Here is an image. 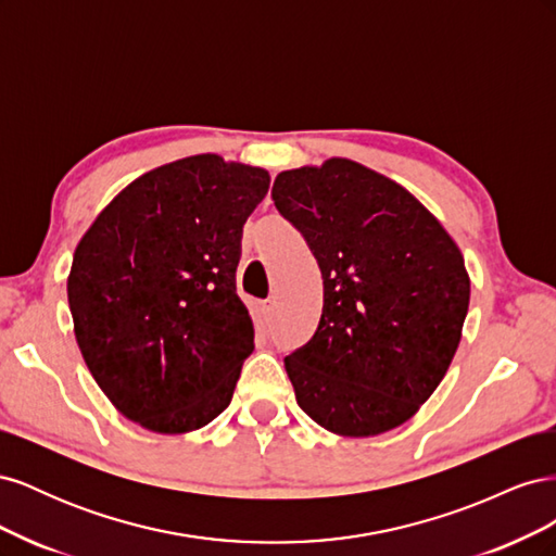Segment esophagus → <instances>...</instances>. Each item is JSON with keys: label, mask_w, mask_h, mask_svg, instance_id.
<instances>
[{"label": "esophagus", "mask_w": 556, "mask_h": 556, "mask_svg": "<svg viewBox=\"0 0 556 556\" xmlns=\"http://www.w3.org/2000/svg\"><path fill=\"white\" fill-rule=\"evenodd\" d=\"M255 306H257V311H260V315H262L264 319L271 317V313H274V304H271V299H266V301H255Z\"/></svg>", "instance_id": "obj_1"}]
</instances>
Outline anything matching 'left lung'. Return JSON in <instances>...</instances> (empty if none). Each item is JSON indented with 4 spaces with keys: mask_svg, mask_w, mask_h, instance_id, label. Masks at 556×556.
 <instances>
[{
    "mask_svg": "<svg viewBox=\"0 0 556 556\" xmlns=\"http://www.w3.org/2000/svg\"><path fill=\"white\" fill-rule=\"evenodd\" d=\"M271 197L325 280L317 331L285 357L301 410L348 439L408 422L462 341L459 245L403 185L345 157L280 172Z\"/></svg>",
    "mask_w": 556,
    "mask_h": 556,
    "instance_id": "1",
    "label": "left lung"
}]
</instances>
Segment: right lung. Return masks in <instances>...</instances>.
Segmentation results:
<instances>
[{"instance_id": "obj_1", "label": "right lung", "mask_w": 556, "mask_h": 556, "mask_svg": "<svg viewBox=\"0 0 556 556\" xmlns=\"http://www.w3.org/2000/svg\"><path fill=\"white\" fill-rule=\"evenodd\" d=\"M268 172L192 155L131 180L76 245L66 296L92 378L155 433L206 427L231 401L255 327L237 294Z\"/></svg>"}]
</instances>
